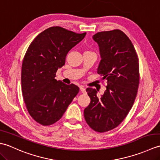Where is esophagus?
Masks as SVG:
<instances>
[{"mask_svg":"<svg viewBox=\"0 0 160 160\" xmlns=\"http://www.w3.org/2000/svg\"><path fill=\"white\" fill-rule=\"evenodd\" d=\"M80 89L81 92H82V93H85V92H86L85 88H84L82 86H80Z\"/></svg>","mask_w":160,"mask_h":160,"instance_id":"34e87169","label":"esophagus"}]
</instances>
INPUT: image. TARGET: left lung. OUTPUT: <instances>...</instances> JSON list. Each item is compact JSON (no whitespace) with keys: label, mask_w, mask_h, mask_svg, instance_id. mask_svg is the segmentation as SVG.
Instances as JSON below:
<instances>
[{"label":"left lung","mask_w":160,"mask_h":160,"mask_svg":"<svg viewBox=\"0 0 160 160\" xmlns=\"http://www.w3.org/2000/svg\"><path fill=\"white\" fill-rule=\"evenodd\" d=\"M93 39L101 58L97 72L107 85L101 98L95 89H86L91 102L84 116L91 128L103 132L117 127L131 109L140 80L139 62L133 45L120 30L98 32Z\"/></svg>","instance_id":"8db88e82"}]
</instances>
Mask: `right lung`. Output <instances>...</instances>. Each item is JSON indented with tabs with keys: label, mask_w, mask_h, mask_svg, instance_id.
<instances>
[{
	"label": "right lung",
	"mask_w": 160,
	"mask_h": 160,
	"mask_svg": "<svg viewBox=\"0 0 160 160\" xmlns=\"http://www.w3.org/2000/svg\"><path fill=\"white\" fill-rule=\"evenodd\" d=\"M85 35L52 27L37 36L27 50L22 64V97L29 115L38 123L48 126L58 121L79 92L78 86L55 77L68 52Z\"/></svg>",
	"instance_id": "obj_1"
}]
</instances>
